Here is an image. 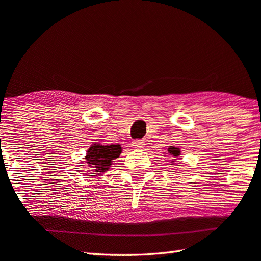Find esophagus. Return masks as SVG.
Masks as SVG:
<instances>
[{
    "mask_svg": "<svg viewBox=\"0 0 261 261\" xmlns=\"http://www.w3.org/2000/svg\"><path fill=\"white\" fill-rule=\"evenodd\" d=\"M132 146H134L135 148H143L145 146V143L143 140H134L132 141Z\"/></svg>",
    "mask_w": 261,
    "mask_h": 261,
    "instance_id": "34e87169",
    "label": "esophagus"
}]
</instances>
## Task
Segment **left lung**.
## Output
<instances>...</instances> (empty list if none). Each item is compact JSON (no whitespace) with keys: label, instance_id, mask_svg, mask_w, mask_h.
<instances>
[{"label":"left lung","instance_id":"1","mask_svg":"<svg viewBox=\"0 0 261 261\" xmlns=\"http://www.w3.org/2000/svg\"><path fill=\"white\" fill-rule=\"evenodd\" d=\"M168 153H169V155L173 156V158H178V156L180 155V149L177 148V147L170 146L168 148ZM172 162H174V161H172Z\"/></svg>","mask_w":261,"mask_h":261}]
</instances>
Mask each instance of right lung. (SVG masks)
Returning <instances> with one entry per match:
<instances>
[{
	"instance_id": "add662e5",
	"label": "right lung",
	"mask_w": 261,
	"mask_h": 261,
	"mask_svg": "<svg viewBox=\"0 0 261 261\" xmlns=\"http://www.w3.org/2000/svg\"><path fill=\"white\" fill-rule=\"evenodd\" d=\"M122 153L120 145H101L92 144L87 151L85 161L91 171L97 172L94 174L101 176L103 172L110 170L113 160L117 159Z\"/></svg>"
}]
</instances>
